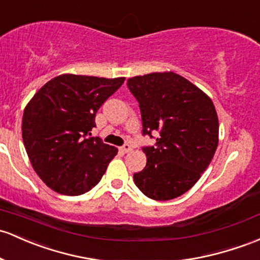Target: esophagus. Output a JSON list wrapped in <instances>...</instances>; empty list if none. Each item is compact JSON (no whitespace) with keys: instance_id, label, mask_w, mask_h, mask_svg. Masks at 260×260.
I'll list each match as a JSON object with an SVG mask.
<instances>
[{"instance_id":"esophagus-1","label":"esophagus","mask_w":260,"mask_h":260,"mask_svg":"<svg viewBox=\"0 0 260 260\" xmlns=\"http://www.w3.org/2000/svg\"><path fill=\"white\" fill-rule=\"evenodd\" d=\"M120 150H121V151L124 153H127V152L131 151V146L129 144H124L121 147H120Z\"/></svg>"}]
</instances>
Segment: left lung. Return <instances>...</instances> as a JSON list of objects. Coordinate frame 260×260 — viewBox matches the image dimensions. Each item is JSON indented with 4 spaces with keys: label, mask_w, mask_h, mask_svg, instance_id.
Returning <instances> with one entry per match:
<instances>
[{
    "label": "left lung",
    "mask_w": 260,
    "mask_h": 260,
    "mask_svg": "<svg viewBox=\"0 0 260 260\" xmlns=\"http://www.w3.org/2000/svg\"><path fill=\"white\" fill-rule=\"evenodd\" d=\"M127 88L141 111L142 135L155 146H144L146 166L134 174L145 196L156 201L180 197L200 180L218 145V116L201 89L174 72L139 75Z\"/></svg>",
    "instance_id": "1"
}]
</instances>
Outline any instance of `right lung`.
<instances>
[{"mask_svg": "<svg viewBox=\"0 0 260 260\" xmlns=\"http://www.w3.org/2000/svg\"><path fill=\"white\" fill-rule=\"evenodd\" d=\"M125 78L63 74L23 111L22 138L33 169L53 191L79 196L99 183L118 149L91 138L95 114Z\"/></svg>", "mask_w": 260, "mask_h": 260, "instance_id": "1", "label": "right lung"}]
</instances>
